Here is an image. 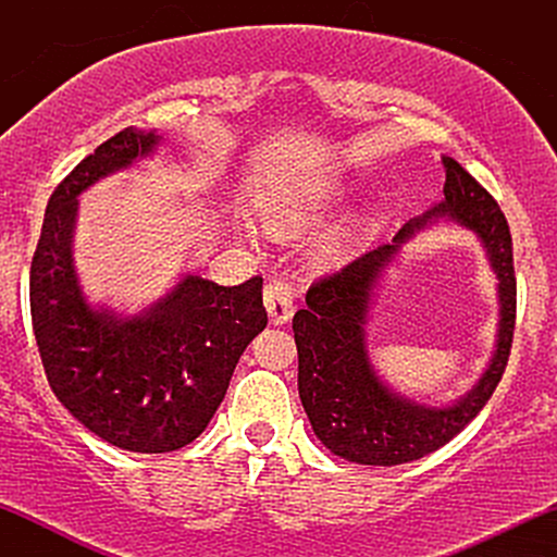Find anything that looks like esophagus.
<instances>
[{
  "mask_svg": "<svg viewBox=\"0 0 557 557\" xmlns=\"http://www.w3.org/2000/svg\"><path fill=\"white\" fill-rule=\"evenodd\" d=\"M264 306L272 324H285L293 317V285L283 277H272L264 285Z\"/></svg>",
  "mask_w": 557,
  "mask_h": 557,
  "instance_id": "obj_1",
  "label": "esophagus"
}]
</instances>
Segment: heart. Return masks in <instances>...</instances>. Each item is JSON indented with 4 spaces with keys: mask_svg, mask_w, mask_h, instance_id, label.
<instances>
[{
    "mask_svg": "<svg viewBox=\"0 0 557 557\" xmlns=\"http://www.w3.org/2000/svg\"><path fill=\"white\" fill-rule=\"evenodd\" d=\"M309 220V209H283V212L270 216V225L277 230V233H285V230H293Z\"/></svg>",
    "mask_w": 557,
    "mask_h": 557,
    "instance_id": "1",
    "label": "heart"
}]
</instances>
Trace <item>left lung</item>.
<instances>
[{
	"label": "left lung",
	"instance_id": "8db88e82",
	"mask_svg": "<svg viewBox=\"0 0 557 557\" xmlns=\"http://www.w3.org/2000/svg\"><path fill=\"white\" fill-rule=\"evenodd\" d=\"M445 201L421 220L408 222L393 243L361 253L337 272L324 274L306 293V309L293 317L298 348V395L311 430L345 461L398 466L417 461L450 443L487 406L508 367L516 327L513 243L497 201L445 157ZM453 215L485 240L502 280V335L498 354L483 382L450 409H426L389 394L373 374L362 345V319L381 267L399 243L430 215Z\"/></svg>",
	"mask_w": 557,
	"mask_h": 557
}]
</instances>
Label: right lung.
I'll return each instance as SVG.
<instances>
[{
  "instance_id": "add662e5",
  "label": "right lung",
  "mask_w": 557,
  "mask_h": 557,
  "mask_svg": "<svg viewBox=\"0 0 557 557\" xmlns=\"http://www.w3.org/2000/svg\"><path fill=\"white\" fill-rule=\"evenodd\" d=\"M154 133H114L54 188L30 259V322L57 400L110 445L170 453L207 430L246 345L267 327L261 277L216 285L188 277L136 319L96 311L73 259L81 190L149 154Z\"/></svg>"
}]
</instances>
